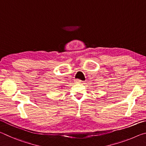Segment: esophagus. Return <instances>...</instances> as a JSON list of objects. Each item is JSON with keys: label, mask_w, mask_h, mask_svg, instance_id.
Segmentation results:
<instances>
[{"label": "esophagus", "mask_w": 146, "mask_h": 146, "mask_svg": "<svg viewBox=\"0 0 146 146\" xmlns=\"http://www.w3.org/2000/svg\"><path fill=\"white\" fill-rule=\"evenodd\" d=\"M75 83H82L83 81L80 80V79H75Z\"/></svg>", "instance_id": "esophagus-1"}]
</instances>
